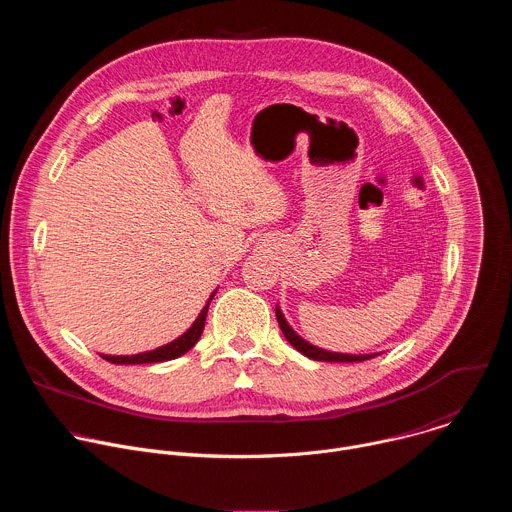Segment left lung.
<instances>
[{
	"label": "left lung",
	"mask_w": 512,
	"mask_h": 512,
	"mask_svg": "<svg viewBox=\"0 0 512 512\" xmlns=\"http://www.w3.org/2000/svg\"><path fill=\"white\" fill-rule=\"evenodd\" d=\"M275 316H277V322H279V328L283 332V336L289 340V344L294 346L296 350H300L304 356L308 358H314V360H326V362H360V360H369V358H375L377 354H338V352H328V350H322L318 346H312L310 342H306L302 336H298L294 330H291V326L285 322L283 314L279 308H275Z\"/></svg>",
	"instance_id": "1"
}]
</instances>
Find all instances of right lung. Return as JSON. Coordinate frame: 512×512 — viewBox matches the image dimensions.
I'll list each match as a JSON object with an SVG mask.
<instances>
[{
	"mask_svg": "<svg viewBox=\"0 0 512 512\" xmlns=\"http://www.w3.org/2000/svg\"><path fill=\"white\" fill-rule=\"evenodd\" d=\"M214 296V294H212ZM210 296V300H212ZM210 304V302H208ZM208 304L202 308V312L198 314V318L194 320V324L174 342L160 346L156 350L150 352H141V354H133V356H109V354H101L105 360L113 362V364H150V362H164V360H174L178 356H182L184 352H188L200 338L202 330H204V320H206V312H208Z\"/></svg>",
	"mask_w": 512,
	"mask_h": 512,
	"instance_id": "obj_1",
	"label": "right lung"
}]
</instances>
